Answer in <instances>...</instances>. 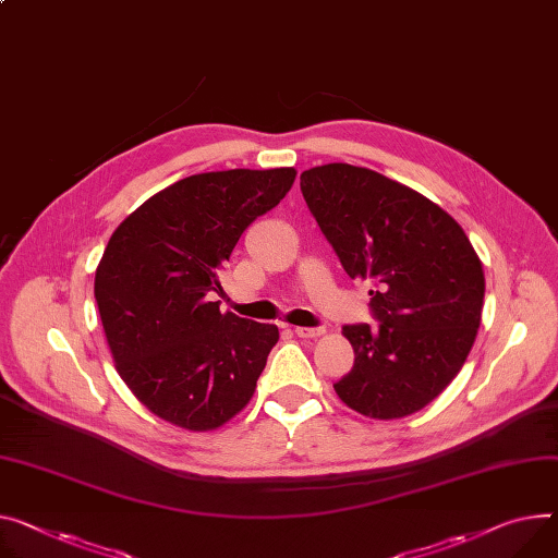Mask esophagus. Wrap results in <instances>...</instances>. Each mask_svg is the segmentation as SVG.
I'll use <instances>...</instances> for the list:
<instances>
[{
    "label": "esophagus",
    "mask_w": 558,
    "mask_h": 558,
    "mask_svg": "<svg viewBox=\"0 0 558 558\" xmlns=\"http://www.w3.org/2000/svg\"><path fill=\"white\" fill-rule=\"evenodd\" d=\"M324 332L322 326H315V328H308V326H296L294 328V335L296 337H319Z\"/></svg>",
    "instance_id": "obj_1"
}]
</instances>
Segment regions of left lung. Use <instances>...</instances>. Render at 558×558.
Listing matches in <instances>:
<instances>
[{"instance_id":"8db88e82","label":"left lung","mask_w":558,"mask_h":558,"mask_svg":"<svg viewBox=\"0 0 558 558\" xmlns=\"http://www.w3.org/2000/svg\"><path fill=\"white\" fill-rule=\"evenodd\" d=\"M299 181L347 275L373 281L377 326L341 328L355 364L337 396L377 420L424 409L474 347L485 299L476 250L442 207L373 169L328 162Z\"/></svg>"}]
</instances>
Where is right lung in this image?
I'll use <instances>...</instances> for the list:
<instances>
[{"label":"right lung","mask_w":558,"mask_h":558,"mask_svg":"<svg viewBox=\"0 0 558 558\" xmlns=\"http://www.w3.org/2000/svg\"><path fill=\"white\" fill-rule=\"evenodd\" d=\"M294 177L292 167L194 174L111 234L94 286L102 328L122 381L158 417L209 432L250 402L279 328L221 313L209 294L241 234Z\"/></svg>","instance_id":"obj_1"}]
</instances>
